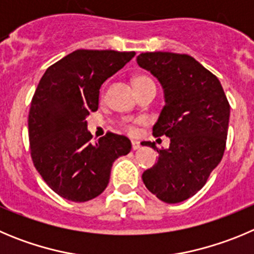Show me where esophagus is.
Listing matches in <instances>:
<instances>
[{
  "label": "esophagus",
  "mask_w": 254,
  "mask_h": 254,
  "mask_svg": "<svg viewBox=\"0 0 254 254\" xmlns=\"http://www.w3.org/2000/svg\"><path fill=\"white\" fill-rule=\"evenodd\" d=\"M139 147H141V146H139V142H137V141H132V150L136 151L138 150Z\"/></svg>",
  "instance_id": "34e87169"
}]
</instances>
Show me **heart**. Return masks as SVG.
Segmentation results:
<instances>
[{"label":"heart","instance_id":"b5f03b06","mask_svg":"<svg viewBox=\"0 0 254 254\" xmlns=\"http://www.w3.org/2000/svg\"><path fill=\"white\" fill-rule=\"evenodd\" d=\"M148 83H152V80L145 75H138L133 79V87H138V85H142V84H148Z\"/></svg>","mask_w":254,"mask_h":254}]
</instances>
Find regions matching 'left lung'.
Returning <instances> with one entry per match:
<instances>
[{"label": "left lung", "mask_w": 254, "mask_h": 254, "mask_svg": "<svg viewBox=\"0 0 254 254\" xmlns=\"http://www.w3.org/2000/svg\"><path fill=\"white\" fill-rule=\"evenodd\" d=\"M137 64L164 89L165 106L153 136L170 138L169 148L156 147L159 159L143 171L145 186L167 204L196 194L219 165L229 125L230 107L219 79L190 55L167 51L142 53Z\"/></svg>", "instance_id": "obj_1"}]
</instances>
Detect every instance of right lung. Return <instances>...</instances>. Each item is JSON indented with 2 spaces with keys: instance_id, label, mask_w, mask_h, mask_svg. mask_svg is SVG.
<instances>
[{
  "instance_id": "add662e5",
  "label": "right lung",
  "mask_w": 254,
  "mask_h": 254,
  "mask_svg": "<svg viewBox=\"0 0 254 254\" xmlns=\"http://www.w3.org/2000/svg\"><path fill=\"white\" fill-rule=\"evenodd\" d=\"M134 51L75 50L46 69L31 101V157L53 191L83 203L104 191L112 165L131 151L127 137L108 132L92 142L87 120L98 109L99 89Z\"/></svg>"
}]
</instances>
